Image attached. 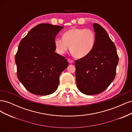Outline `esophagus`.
<instances>
[{
    "mask_svg": "<svg viewBox=\"0 0 132 132\" xmlns=\"http://www.w3.org/2000/svg\"><path fill=\"white\" fill-rule=\"evenodd\" d=\"M68 62L69 63H73V60H71V59H68Z\"/></svg>",
    "mask_w": 132,
    "mask_h": 132,
    "instance_id": "34e87169",
    "label": "esophagus"
}]
</instances>
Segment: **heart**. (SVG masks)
I'll return each instance as SVG.
<instances>
[{
	"label": "heart",
	"mask_w": 132,
	"mask_h": 132,
	"mask_svg": "<svg viewBox=\"0 0 132 132\" xmlns=\"http://www.w3.org/2000/svg\"><path fill=\"white\" fill-rule=\"evenodd\" d=\"M95 42L96 35L93 30L74 27L65 31L63 38H55L54 45L60 54H64L70 46V52L74 57L82 58L91 52Z\"/></svg>",
	"instance_id": "heart-1"
}]
</instances>
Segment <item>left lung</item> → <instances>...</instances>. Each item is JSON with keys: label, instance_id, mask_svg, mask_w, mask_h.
<instances>
[{"label": "left lung", "instance_id": "1", "mask_svg": "<svg viewBox=\"0 0 132 132\" xmlns=\"http://www.w3.org/2000/svg\"><path fill=\"white\" fill-rule=\"evenodd\" d=\"M93 27L96 42L93 51L75 62L77 86L87 95L100 94L107 88L115 78L118 63L116 48L106 30L98 23Z\"/></svg>", "mask_w": 132, "mask_h": 132}]
</instances>
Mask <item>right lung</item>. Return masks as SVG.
Wrapping results in <instances>:
<instances>
[{
  "instance_id": "right-lung-1",
  "label": "right lung",
  "mask_w": 132,
  "mask_h": 132,
  "mask_svg": "<svg viewBox=\"0 0 132 132\" xmlns=\"http://www.w3.org/2000/svg\"><path fill=\"white\" fill-rule=\"evenodd\" d=\"M63 28L39 24L19 44L15 55L18 78L32 94L48 95L58 88L59 75L68 66L65 58L55 52V37Z\"/></svg>"
}]
</instances>
